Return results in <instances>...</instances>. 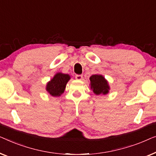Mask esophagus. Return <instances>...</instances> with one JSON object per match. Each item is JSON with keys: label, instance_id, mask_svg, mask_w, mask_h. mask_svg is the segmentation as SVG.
<instances>
[{"label": "esophagus", "instance_id": "1", "mask_svg": "<svg viewBox=\"0 0 156 156\" xmlns=\"http://www.w3.org/2000/svg\"><path fill=\"white\" fill-rule=\"evenodd\" d=\"M76 79L78 80H81L83 79V76L82 75H76Z\"/></svg>", "mask_w": 156, "mask_h": 156}]
</instances>
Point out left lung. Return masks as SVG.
Segmentation results:
<instances>
[{
  "label": "left lung",
  "instance_id": "1",
  "mask_svg": "<svg viewBox=\"0 0 156 156\" xmlns=\"http://www.w3.org/2000/svg\"><path fill=\"white\" fill-rule=\"evenodd\" d=\"M90 86L94 94L96 95H107L109 93V83L101 74H95L90 77Z\"/></svg>",
  "mask_w": 156,
  "mask_h": 156
}]
</instances>
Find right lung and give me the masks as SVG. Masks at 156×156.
Wrapping results in <instances>:
<instances>
[{
    "label": "right lung",
    "mask_w": 156,
    "mask_h": 156,
    "mask_svg": "<svg viewBox=\"0 0 156 156\" xmlns=\"http://www.w3.org/2000/svg\"><path fill=\"white\" fill-rule=\"evenodd\" d=\"M70 79H71V76L69 74L58 72L47 83L46 90L53 97H59L64 93L66 86Z\"/></svg>",
    "instance_id": "add662e5"
}]
</instances>
